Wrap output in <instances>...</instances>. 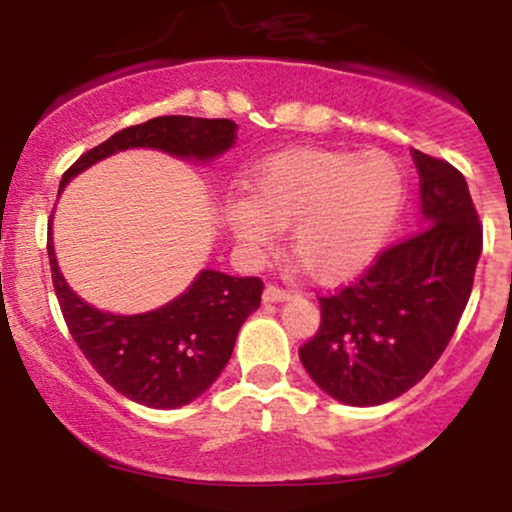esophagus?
Instances as JSON below:
<instances>
[{
	"instance_id": "esophagus-1",
	"label": "esophagus",
	"mask_w": 512,
	"mask_h": 512,
	"mask_svg": "<svg viewBox=\"0 0 512 512\" xmlns=\"http://www.w3.org/2000/svg\"><path fill=\"white\" fill-rule=\"evenodd\" d=\"M262 301L264 303H284V301H289V291H284V289H279V286L269 284L262 293Z\"/></svg>"
}]
</instances>
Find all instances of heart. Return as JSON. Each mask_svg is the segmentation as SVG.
Listing matches in <instances>:
<instances>
[{
  "mask_svg": "<svg viewBox=\"0 0 512 512\" xmlns=\"http://www.w3.org/2000/svg\"><path fill=\"white\" fill-rule=\"evenodd\" d=\"M404 202L407 180L385 151L291 149L252 168L248 197L223 204V223L250 257L291 226V255L320 284H342L383 252Z\"/></svg>",
  "mask_w": 512,
  "mask_h": 512,
  "instance_id": "heart-1",
  "label": "heart"
}]
</instances>
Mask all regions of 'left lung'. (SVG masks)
Masks as SVG:
<instances>
[{
  "label": "left lung",
  "instance_id": "obj_1",
  "mask_svg": "<svg viewBox=\"0 0 512 512\" xmlns=\"http://www.w3.org/2000/svg\"><path fill=\"white\" fill-rule=\"evenodd\" d=\"M421 226L385 250L361 279L320 298V330L298 349L325 395L378 407L414 387L457 330L481 255L467 180L450 163L414 151Z\"/></svg>",
  "mask_w": 512,
  "mask_h": 512
}]
</instances>
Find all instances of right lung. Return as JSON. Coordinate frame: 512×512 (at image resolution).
Here are the masks:
<instances>
[{
	"label": "right lung",
	"mask_w": 512,
	"mask_h": 512,
	"mask_svg": "<svg viewBox=\"0 0 512 512\" xmlns=\"http://www.w3.org/2000/svg\"><path fill=\"white\" fill-rule=\"evenodd\" d=\"M236 129L231 120L187 115L154 117L120 129L62 175L57 197L76 175L127 149H154L182 161L211 163L231 149ZM48 257L64 322L88 363L120 395L151 409H178L204 395L226 368L243 322L260 308L262 281L257 276L202 269L180 296L161 308L137 315L105 313L76 296L62 276L52 221Z\"/></svg>",
	"instance_id": "obj_1"
}]
</instances>
